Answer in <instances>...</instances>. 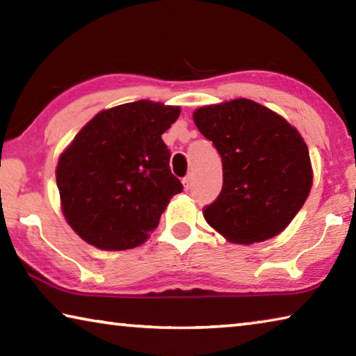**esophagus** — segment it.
<instances>
[{
	"label": "esophagus",
	"instance_id": "obj_1",
	"mask_svg": "<svg viewBox=\"0 0 356 356\" xmlns=\"http://www.w3.org/2000/svg\"><path fill=\"white\" fill-rule=\"evenodd\" d=\"M182 184H184V188L185 190H190L191 188V185H193V176H191V174H188V176L184 177Z\"/></svg>",
	"mask_w": 356,
	"mask_h": 356
}]
</instances>
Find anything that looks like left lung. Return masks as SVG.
Instances as JSON below:
<instances>
[{
  "label": "left lung",
  "mask_w": 356,
  "mask_h": 356,
  "mask_svg": "<svg viewBox=\"0 0 356 356\" xmlns=\"http://www.w3.org/2000/svg\"><path fill=\"white\" fill-rule=\"evenodd\" d=\"M196 127L222 161V188L204 218L234 243L280 234L308 200V146L286 119L248 99L202 106Z\"/></svg>",
  "instance_id": "8db88e82"
}]
</instances>
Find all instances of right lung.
I'll use <instances>...</instances> for the list:
<instances>
[{
	"mask_svg": "<svg viewBox=\"0 0 356 356\" xmlns=\"http://www.w3.org/2000/svg\"><path fill=\"white\" fill-rule=\"evenodd\" d=\"M179 106L149 100L114 106L84 125L59 156L56 184L72 229L100 250H130L159 225L184 185L161 135Z\"/></svg>",
	"mask_w": 356,
	"mask_h": 356,
	"instance_id": "add662e5",
	"label": "right lung"
}]
</instances>
